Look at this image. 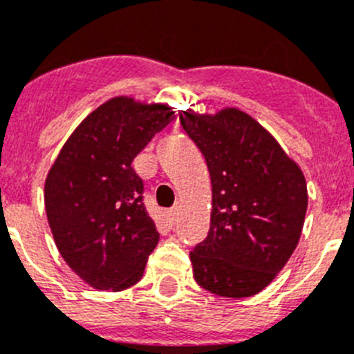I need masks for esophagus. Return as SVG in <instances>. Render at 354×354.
I'll return each mask as SVG.
<instances>
[{"mask_svg": "<svg viewBox=\"0 0 354 354\" xmlns=\"http://www.w3.org/2000/svg\"><path fill=\"white\" fill-rule=\"evenodd\" d=\"M177 214H179V210H177V207L170 208V210L167 212V217H168V221L171 222V224H174V222L177 221Z\"/></svg>", "mask_w": 354, "mask_h": 354, "instance_id": "esophagus-1", "label": "esophagus"}]
</instances>
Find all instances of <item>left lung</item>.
<instances>
[{
  "mask_svg": "<svg viewBox=\"0 0 354 354\" xmlns=\"http://www.w3.org/2000/svg\"><path fill=\"white\" fill-rule=\"evenodd\" d=\"M212 180L208 236L191 252L194 280L221 297H250L283 269L308 210L304 174L274 137L236 107L180 111Z\"/></svg>",
  "mask_w": 354,
  "mask_h": 354,
  "instance_id": "obj_1",
  "label": "left lung"
}]
</instances>
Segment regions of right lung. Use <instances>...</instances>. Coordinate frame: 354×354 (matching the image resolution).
<instances>
[{
    "mask_svg": "<svg viewBox=\"0 0 354 354\" xmlns=\"http://www.w3.org/2000/svg\"><path fill=\"white\" fill-rule=\"evenodd\" d=\"M171 120L163 104L114 97L78 124L50 168L45 208L53 240L93 288L136 285L160 241L132 161Z\"/></svg>",
    "mask_w": 354,
    "mask_h": 354,
    "instance_id": "1",
    "label": "right lung"
}]
</instances>
